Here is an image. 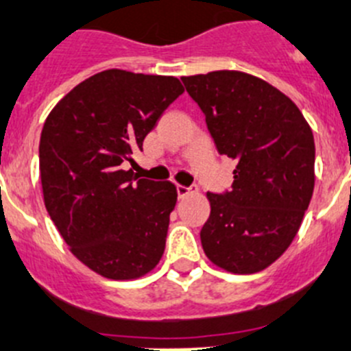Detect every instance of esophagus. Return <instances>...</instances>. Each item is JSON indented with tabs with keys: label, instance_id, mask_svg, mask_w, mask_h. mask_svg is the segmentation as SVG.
<instances>
[{
	"label": "esophagus",
	"instance_id": "34e87169",
	"mask_svg": "<svg viewBox=\"0 0 351 351\" xmlns=\"http://www.w3.org/2000/svg\"><path fill=\"white\" fill-rule=\"evenodd\" d=\"M176 189H178V197L179 198H184V197H188V195L197 193V188H186V186H181V184L176 186Z\"/></svg>",
	"mask_w": 351,
	"mask_h": 351
}]
</instances>
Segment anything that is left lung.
<instances>
[{
    "mask_svg": "<svg viewBox=\"0 0 351 351\" xmlns=\"http://www.w3.org/2000/svg\"><path fill=\"white\" fill-rule=\"evenodd\" d=\"M181 80L219 154L237 163L231 189L207 193L202 247L228 271H261L291 245L310 205L313 132L298 106L261 78L214 71Z\"/></svg>",
    "mask_w": 351,
    "mask_h": 351,
    "instance_id": "obj_1",
    "label": "left lung"
}]
</instances>
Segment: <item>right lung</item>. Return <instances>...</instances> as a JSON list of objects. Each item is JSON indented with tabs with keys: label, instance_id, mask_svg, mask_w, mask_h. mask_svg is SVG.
<instances>
[{
	"label": "right lung",
	"instance_id": "1",
	"mask_svg": "<svg viewBox=\"0 0 351 351\" xmlns=\"http://www.w3.org/2000/svg\"><path fill=\"white\" fill-rule=\"evenodd\" d=\"M182 92L173 76L108 69L76 85L45 121V207L71 252L106 278H139L162 259L176 186L139 179L123 163Z\"/></svg>",
	"mask_w": 351,
	"mask_h": 351
}]
</instances>
